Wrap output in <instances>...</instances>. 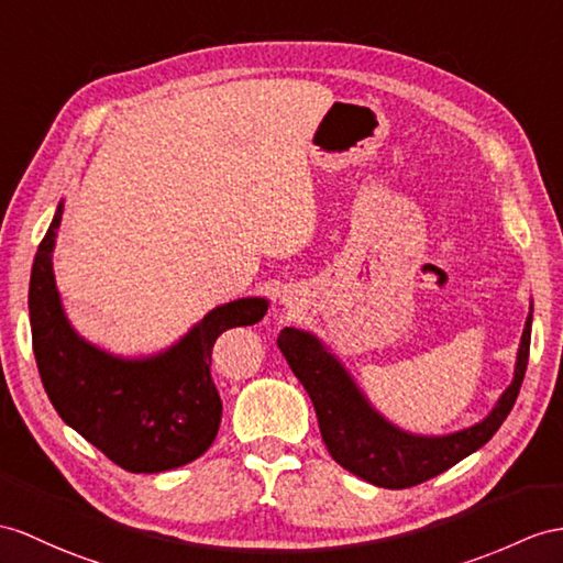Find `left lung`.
<instances>
[{
  "mask_svg": "<svg viewBox=\"0 0 563 563\" xmlns=\"http://www.w3.org/2000/svg\"><path fill=\"white\" fill-rule=\"evenodd\" d=\"M532 314L520 339L516 375L495 410L473 428L449 437H416L396 430L367 406L341 363L318 339L294 327L277 336L286 363L306 387L332 459L367 483L387 489L416 487L449 471L492 440L518 399L530 355Z\"/></svg>",
  "mask_w": 563,
  "mask_h": 563,
  "instance_id": "1",
  "label": "left lung"
}]
</instances>
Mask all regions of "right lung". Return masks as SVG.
Listing matches in <instances>:
<instances>
[{
    "mask_svg": "<svg viewBox=\"0 0 563 563\" xmlns=\"http://www.w3.org/2000/svg\"><path fill=\"white\" fill-rule=\"evenodd\" d=\"M62 205L31 272V329L40 379L66 424L129 473H162L202 456L214 442L222 401L210 373L217 336L265 318V298L214 308L174 349L121 361L86 344L66 322L52 274Z\"/></svg>",
    "mask_w": 563,
    "mask_h": 563,
    "instance_id": "1",
    "label": "right lung"
}]
</instances>
